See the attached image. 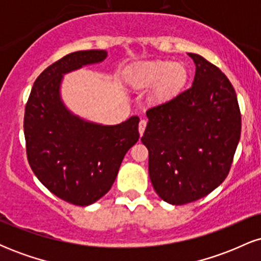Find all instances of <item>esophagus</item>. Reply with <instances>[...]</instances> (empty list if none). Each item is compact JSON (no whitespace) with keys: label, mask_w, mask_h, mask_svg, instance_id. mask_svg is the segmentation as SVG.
Wrapping results in <instances>:
<instances>
[{"label":"esophagus","mask_w":261,"mask_h":261,"mask_svg":"<svg viewBox=\"0 0 261 261\" xmlns=\"http://www.w3.org/2000/svg\"><path fill=\"white\" fill-rule=\"evenodd\" d=\"M146 125H147V121H146V120H141L140 121V124H139V133H140L141 136H142L143 133H145Z\"/></svg>","instance_id":"esophagus-1"}]
</instances>
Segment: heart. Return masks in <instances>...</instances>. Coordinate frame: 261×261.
Returning a JSON list of instances; mask_svg holds the SVG:
<instances>
[{
  "label": "heart",
  "mask_w": 261,
  "mask_h": 261,
  "mask_svg": "<svg viewBox=\"0 0 261 261\" xmlns=\"http://www.w3.org/2000/svg\"><path fill=\"white\" fill-rule=\"evenodd\" d=\"M189 72L181 62L153 60L139 64L126 72V82L135 89L151 88L149 99L154 104H166L175 99L188 83Z\"/></svg>",
  "instance_id": "obj_1"
}]
</instances>
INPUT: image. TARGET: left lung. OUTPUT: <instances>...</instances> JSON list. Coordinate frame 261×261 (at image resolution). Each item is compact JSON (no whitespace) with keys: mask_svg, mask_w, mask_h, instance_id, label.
Listing matches in <instances>:
<instances>
[{"mask_svg":"<svg viewBox=\"0 0 261 261\" xmlns=\"http://www.w3.org/2000/svg\"><path fill=\"white\" fill-rule=\"evenodd\" d=\"M193 86L146 112L142 141L155 193L172 205L208 195L228 175L241 139L242 119L232 83L197 54Z\"/></svg>","mask_w":261,"mask_h":261,"instance_id":"1","label":"left lung"}]
</instances>
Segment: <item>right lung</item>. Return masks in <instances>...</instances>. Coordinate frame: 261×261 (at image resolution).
Wrapping results in <instances>:
<instances>
[{
    "label": "right lung",
    "mask_w": 261,
    "mask_h": 261,
    "mask_svg": "<svg viewBox=\"0 0 261 261\" xmlns=\"http://www.w3.org/2000/svg\"><path fill=\"white\" fill-rule=\"evenodd\" d=\"M106 50L71 53L39 74L24 113L29 166L60 199L88 206L115 181L124 155L139 141V116L118 125L87 121L66 108L60 95L64 74L104 61Z\"/></svg>",
    "instance_id": "obj_1"
}]
</instances>
